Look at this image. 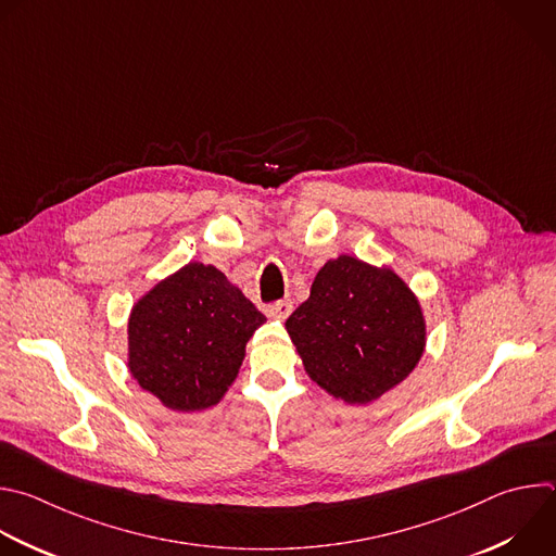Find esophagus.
I'll use <instances>...</instances> for the list:
<instances>
[{
  "label": "esophagus",
  "instance_id": "obj_1",
  "mask_svg": "<svg viewBox=\"0 0 556 556\" xmlns=\"http://www.w3.org/2000/svg\"><path fill=\"white\" fill-rule=\"evenodd\" d=\"M266 314H268L270 318L286 320V318L292 314V301H288V299L277 301V303H273V305H268V307H266Z\"/></svg>",
  "mask_w": 556,
  "mask_h": 556
}]
</instances>
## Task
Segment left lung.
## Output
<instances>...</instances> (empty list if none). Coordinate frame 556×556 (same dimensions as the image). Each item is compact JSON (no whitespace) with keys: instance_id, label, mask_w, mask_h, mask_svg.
I'll return each instance as SVG.
<instances>
[{"instance_id":"obj_1","label":"left lung","mask_w":556,"mask_h":556,"mask_svg":"<svg viewBox=\"0 0 556 556\" xmlns=\"http://www.w3.org/2000/svg\"><path fill=\"white\" fill-rule=\"evenodd\" d=\"M305 374L333 400L371 404L402 384L426 351L417 294L389 266L329 260L286 320Z\"/></svg>"}]
</instances>
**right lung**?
Instances as JSON below:
<instances>
[{
	"label": "right lung",
	"mask_w": 556,
	"mask_h": 556,
	"mask_svg": "<svg viewBox=\"0 0 556 556\" xmlns=\"http://www.w3.org/2000/svg\"><path fill=\"white\" fill-rule=\"evenodd\" d=\"M266 316L212 264L190 262L139 296L128 316L130 378L165 408L216 406Z\"/></svg>",
	"instance_id": "1"
}]
</instances>
